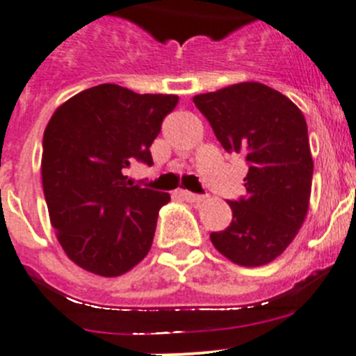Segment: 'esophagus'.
Segmentation results:
<instances>
[{"label":"esophagus","instance_id":"esophagus-1","mask_svg":"<svg viewBox=\"0 0 356 356\" xmlns=\"http://www.w3.org/2000/svg\"><path fill=\"white\" fill-rule=\"evenodd\" d=\"M181 197L184 198V200L191 202V204H200V202H204V195H197V193H191V191H181Z\"/></svg>","mask_w":356,"mask_h":356}]
</instances>
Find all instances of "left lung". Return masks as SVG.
Wrapping results in <instances>:
<instances>
[{"instance_id":"8db88e82","label":"left lung","mask_w":356,"mask_h":356,"mask_svg":"<svg viewBox=\"0 0 356 356\" xmlns=\"http://www.w3.org/2000/svg\"><path fill=\"white\" fill-rule=\"evenodd\" d=\"M193 102L223 149L248 163L246 197L229 200L232 222L211 232V241L234 264H268L296 238L309 211L314 161L305 117L286 95L255 81Z\"/></svg>"}]
</instances>
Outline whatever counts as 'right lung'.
Instances as JSON below:
<instances>
[{
  "instance_id": "right-lung-1",
  "label": "right lung",
  "mask_w": 356,
  "mask_h": 356,
  "mask_svg": "<svg viewBox=\"0 0 356 356\" xmlns=\"http://www.w3.org/2000/svg\"><path fill=\"white\" fill-rule=\"evenodd\" d=\"M177 95L92 86L65 101L44 131L42 186L56 238L72 262L101 277L127 273L149 254L170 195L124 175L152 165L150 145Z\"/></svg>"
}]
</instances>
